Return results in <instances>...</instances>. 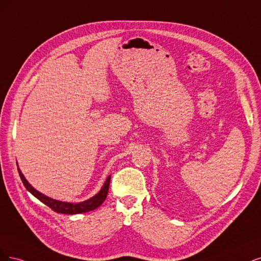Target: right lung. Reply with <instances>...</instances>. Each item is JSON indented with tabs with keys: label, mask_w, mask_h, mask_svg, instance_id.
I'll list each match as a JSON object with an SVG mask.
<instances>
[{
	"label": "right lung",
	"mask_w": 261,
	"mask_h": 261,
	"mask_svg": "<svg viewBox=\"0 0 261 261\" xmlns=\"http://www.w3.org/2000/svg\"><path fill=\"white\" fill-rule=\"evenodd\" d=\"M18 172H19L20 179L23 183L24 188H26L33 196L37 197L39 200L42 201V203L48 206L52 210H54V212H56L58 214H66V215H75V214L88 213V212H91V210H94L97 207H99L103 204V201L106 199L108 189H109V182H111V175H108L105 183L103 184L102 189H100L97 194H95L93 197H91L85 201H80V203H68V201L53 199L44 194H42L41 192L37 191L27 181V179L24 178V175L22 174L19 168H18Z\"/></svg>",
	"instance_id": "add662e5"
}]
</instances>
